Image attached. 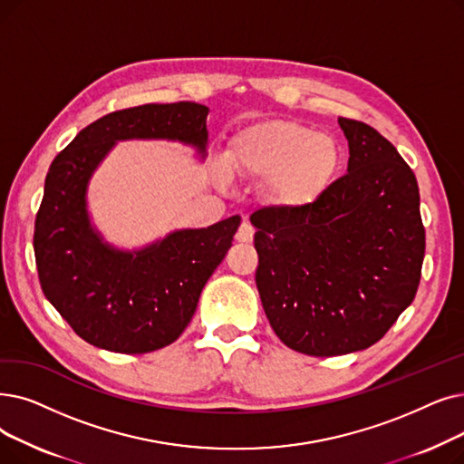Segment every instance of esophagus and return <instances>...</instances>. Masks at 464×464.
<instances>
[{
	"instance_id": "1",
	"label": "esophagus",
	"mask_w": 464,
	"mask_h": 464,
	"mask_svg": "<svg viewBox=\"0 0 464 464\" xmlns=\"http://www.w3.org/2000/svg\"><path fill=\"white\" fill-rule=\"evenodd\" d=\"M235 238L238 240V243H252V238H254V227L248 224V221H243V224H240V227H238Z\"/></svg>"
}]
</instances>
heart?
Here are the masks:
<instances>
[{"label": "heart", "instance_id": "obj_1", "mask_svg": "<svg viewBox=\"0 0 464 464\" xmlns=\"http://www.w3.org/2000/svg\"><path fill=\"white\" fill-rule=\"evenodd\" d=\"M227 165L240 176L269 178V195L278 205L305 207L316 200L341 165V148L295 121H267L238 132L227 148ZM219 178L227 176L224 165Z\"/></svg>", "mask_w": 464, "mask_h": 464}]
</instances>
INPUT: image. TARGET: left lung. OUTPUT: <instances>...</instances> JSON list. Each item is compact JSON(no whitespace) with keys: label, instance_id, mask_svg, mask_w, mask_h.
<instances>
[{"label":"left lung","instance_id":"8db88e82","mask_svg":"<svg viewBox=\"0 0 464 464\" xmlns=\"http://www.w3.org/2000/svg\"><path fill=\"white\" fill-rule=\"evenodd\" d=\"M337 123L347 174L314 203L250 216L261 305L282 343L309 356L377 343L413 301L425 257L413 170L370 125Z\"/></svg>","mask_w":464,"mask_h":464}]
</instances>
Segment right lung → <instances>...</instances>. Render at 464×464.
Returning <instances> with one entry per match:
<instances>
[{"label":"right lung","mask_w":464,"mask_h":464,"mask_svg":"<svg viewBox=\"0 0 464 464\" xmlns=\"http://www.w3.org/2000/svg\"><path fill=\"white\" fill-rule=\"evenodd\" d=\"M208 108L146 104L100 117L51 163L35 216L39 285L51 305L87 343L144 354L176 341L198 295L231 248L240 216L203 229H178L140 248L119 250L91 224L87 188L123 140H172L207 155Z\"/></svg>","instance_id":"add662e5"}]
</instances>
